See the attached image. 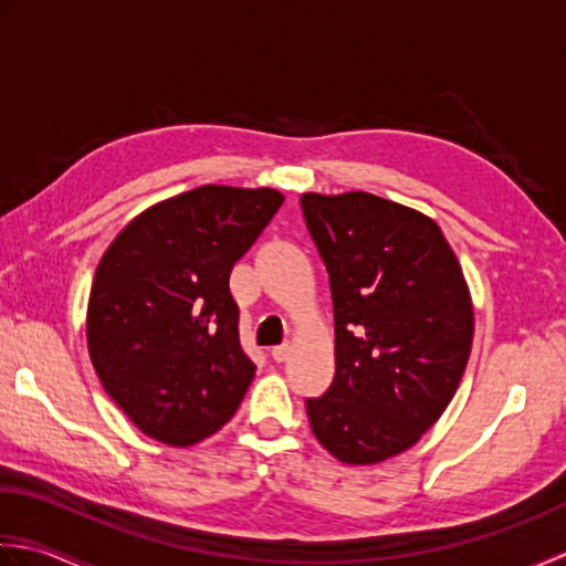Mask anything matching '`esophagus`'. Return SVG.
Here are the masks:
<instances>
[{
    "label": "esophagus",
    "instance_id": "34e87169",
    "mask_svg": "<svg viewBox=\"0 0 566 566\" xmlns=\"http://www.w3.org/2000/svg\"><path fill=\"white\" fill-rule=\"evenodd\" d=\"M287 354H291V344H279V347H273V349H271L273 361H279V364L287 359Z\"/></svg>",
    "mask_w": 566,
    "mask_h": 566
}]
</instances>
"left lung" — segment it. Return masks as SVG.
<instances>
[{"label":"left lung","mask_w":566,"mask_h":566,"mask_svg":"<svg viewBox=\"0 0 566 566\" xmlns=\"http://www.w3.org/2000/svg\"><path fill=\"white\" fill-rule=\"evenodd\" d=\"M329 273L334 371L307 398L317 442L344 464L406 452L454 398L474 307L452 247L430 217L371 192L300 198Z\"/></svg>","instance_id":"8db88e82"}]
</instances>
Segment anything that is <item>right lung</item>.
<instances>
[{
  "instance_id": "1",
  "label": "right lung",
  "mask_w": 566,
  "mask_h": 566,
  "mask_svg": "<svg viewBox=\"0 0 566 566\" xmlns=\"http://www.w3.org/2000/svg\"><path fill=\"white\" fill-rule=\"evenodd\" d=\"M283 205L271 188L202 186L134 217L102 256L87 349L138 430L190 447L232 420L256 366L229 273Z\"/></svg>"
}]
</instances>
